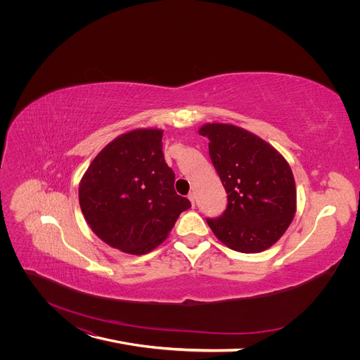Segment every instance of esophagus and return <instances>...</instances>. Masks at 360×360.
<instances>
[{"label": "esophagus", "mask_w": 360, "mask_h": 360, "mask_svg": "<svg viewBox=\"0 0 360 360\" xmlns=\"http://www.w3.org/2000/svg\"><path fill=\"white\" fill-rule=\"evenodd\" d=\"M188 198H190V201H191V204H193V207L195 205V194L194 193H190V195H188Z\"/></svg>", "instance_id": "obj_1"}]
</instances>
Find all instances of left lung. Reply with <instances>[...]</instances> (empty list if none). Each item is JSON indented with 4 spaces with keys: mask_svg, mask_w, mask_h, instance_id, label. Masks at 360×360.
<instances>
[{
    "mask_svg": "<svg viewBox=\"0 0 360 360\" xmlns=\"http://www.w3.org/2000/svg\"><path fill=\"white\" fill-rule=\"evenodd\" d=\"M209 155L228 193V207L207 219L226 247L245 254L269 250L296 213V185L288 160L252 132L232 124H204Z\"/></svg>",
    "mask_w": 360,
    "mask_h": 360,
    "instance_id": "left-lung-1",
    "label": "left lung"
}]
</instances>
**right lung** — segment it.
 <instances>
[{
  "label": "right lung",
  "instance_id": "obj_1",
  "mask_svg": "<svg viewBox=\"0 0 360 360\" xmlns=\"http://www.w3.org/2000/svg\"><path fill=\"white\" fill-rule=\"evenodd\" d=\"M163 129L137 128L112 140L79 185L82 213L109 247L131 255L155 250L191 207L175 191L162 151Z\"/></svg>",
  "mask_w": 360,
  "mask_h": 360
}]
</instances>
